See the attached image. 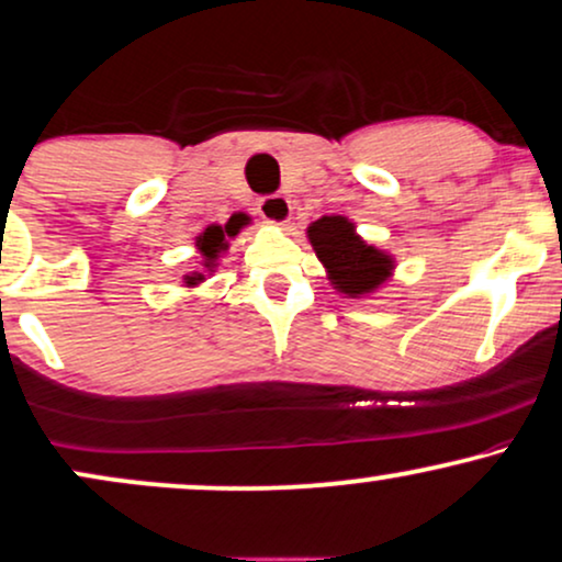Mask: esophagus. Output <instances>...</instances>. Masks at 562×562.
Returning <instances> with one entry per match:
<instances>
[{
  "mask_svg": "<svg viewBox=\"0 0 562 562\" xmlns=\"http://www.w3.org/2000/svg\"><path fill=\"white\" fill-rule=\"evenodd\" d=\"M259 215L272 225H288L290 220V202L282 194H267L257 202Z\"/></svg>",
  "mask_w": 562,
  "mask_h": 562,
  "instance_id": "obj_1",
  "label": "esophagus"
}]
</instances>
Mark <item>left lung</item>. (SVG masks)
<instances>
[{
  "mask_svg": "<svg viewBox=\"0 0 562 562\" xmlns=\"http://www.w3.org/2000/svg\"><path fill=\"white\" fill-rule=\"evenodd\" d=\"M308 238L334 277V285L347 295L371 293L392 269V261L355 236L352 223L345 217L316 220L308 228Z\"/></svg>",
  "mask_w": 562,
  "mask_h": 562,
  "instance_id": "8db88e82",
  "label": "left lung"
}]
</instances>
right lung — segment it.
I'll return each instance as SVG.
<instances>
[{
	"instance_id": "obj_1",
	"label": "right lung",
	"mask_w": 562,
	"mask_h": 562,
	"mask_svg": "<svg viewBox=\"0 0 562 562\" xmlns=\"http://www.w3.org/2000/svg\"><path fill=\"white\" fill-rule=\"evenodd\" d=\"M231 233V231H228ZM223 231L220 228H207V233H204L202 238H199V246H202V254L207 259H215V254L220 251V246H223ZM199 280V277H189V282Z\"/></svg>"
}]
</instances>
